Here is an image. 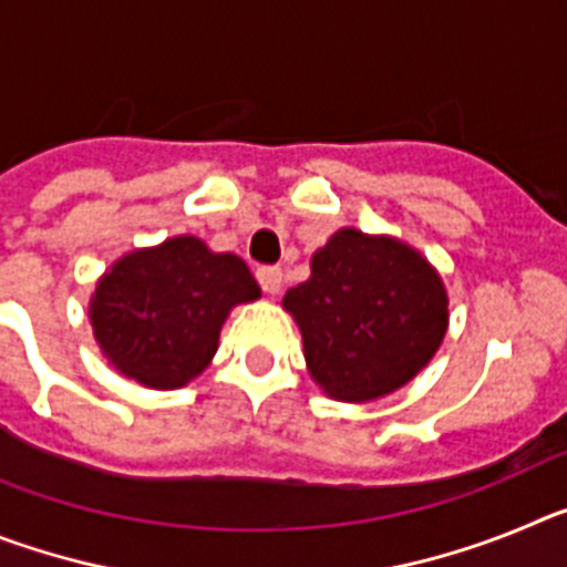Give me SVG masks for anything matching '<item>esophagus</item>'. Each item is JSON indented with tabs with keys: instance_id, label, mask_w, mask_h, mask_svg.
I'll use <instances>...</instances> for the list:
<instances>
[{
	"instance_id": "obj_1",
	"label": "esophagus",
	"mask_w": 567,
	"mask_h": 567,
	"mask_svg": "<svg viewBox=\"0 0 567 567\" xmlns=\"http://www.w3.org/2000/svg\"><path fill=\"white\" fill-rule=\"evenodd\" d=\"M258 284L267 295H278L284 289V269L280 267H260L258 269Z\"/></svg>"
}]
</instances>
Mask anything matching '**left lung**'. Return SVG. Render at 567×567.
Wrapping results in <instances>:
<instances>
[{
  "label": "left lung",
  "mask_w": 567,
  "mask_h": 567,
  "mask_svg": "<svg viewBox=\"0 0 567 567\" xmlns=\"http://www.w3.org/2000/svg\"><path fill=\"white\" fill-rule=\"evenodd\" d=\"M315 383L332 400L398 392L434 358L449 329L437 269L409 244L343 227L312 255V275L284 295Z\"/></svg>",
  "instance_id": "left-lung-1"
}]
</instances>
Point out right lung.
I'll return each mask as SVG.
<instances>
[{
  "label": "right lung",
  "instance_id": "add662e5",
  "mask_svg": "<svg viewBox=\"0 0 567 567\" xmlns=\"http://www.w3.org/2000/svg\"><path fill=\"white\" fill-rule=\"evenodd\" d=\"M258 298L238 255L178 235L115 260L90 298V323L115 372L147 389H182L213 360L229 309Z\"/></svg>",
  "mask_w": 567,
  "mask_h": 567
}]
</instances>
